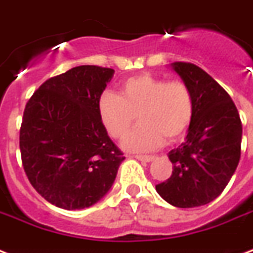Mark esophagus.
<instances>
[{"instance_id":"esophagus-1","label":"esophagus","mask_w":253,"mask_h":253,"mask_svg":"<svg viewBox=\"0 0 253 253\" xmlns=\"http://www.w3.org/2000/svg\"><path fill=\"white\" fill-rule=\"evenodd\" d=\"M135 159H138L140 162L150 163L155 159V156H151V155H135Z\"/></svg>"}]
</instances>
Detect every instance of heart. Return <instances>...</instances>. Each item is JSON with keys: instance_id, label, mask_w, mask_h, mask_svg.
Listing matches in <instances>:
<instances>
[{"instance_id": "obj_1", "label": "heart", "mask_w": 253, "mask_h": 253, "mask_svg": "<svg viewBox=\"0 0 253 253\" xmlns=\"http://www.w3.org/2000/svg\"><path fill=\"white\" fill-rule=\"evenodd\" d=\"M99 121L113 139H122L136 121L140 126L123 140L127 151L146 152L180 140L192 125L193 94L182 81L150 73L127 79L119 95L103 91L97 102Z\"/></svg>"}]
</instances>
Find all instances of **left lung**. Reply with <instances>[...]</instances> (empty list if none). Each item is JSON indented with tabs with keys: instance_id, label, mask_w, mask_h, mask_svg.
Masks as SVG:
<instances>
[{
	"instance_id": "1",
	"label": "left lung",
	"mask_w": 253,
	"mask_h": 253,
	"mask_svg": "<svg viewBox=\"0 0 253 253\" xmlns=\"http://www.w3.org/2000/svg\"><path fill=\"white\" fill-rule=\"evenodd\" d=\"M172 68L192 91L194 115L185 142L168 155L172 176L156 192L176 208H198L215 200L236 170L242 122L231 97L204 69L181 61Z\"/></svg>"
}]
</instances>
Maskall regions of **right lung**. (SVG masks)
<instances>
[{
	"mask_svg": "<svg viewBox=\"0 0 253 253\" xmlns=\"http://www.w3.org/2000/svg\"><path fill=\"white\" fill-rule=\"evenodd\" d=\"M113 75L111 68L75 67L43 83L26 103L19 131L23 169L34 189L57 208L97 204L125 160L97 111Z\"/></svg>",
	"mask_w": 253,
	"mask_h": 253,
	"instance_id": "right-lung-1",
	"label": "right lung"
}]
</instances>
